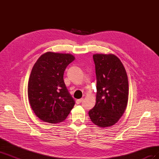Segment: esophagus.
Masks as SVG:
<instances>
[{"label":"esophagus","mask_w":159,"mask_h":159,"mask_svg":"<svg viewBox=\"0 0 159 159\" xmlns=\"http://www.w3.org/2000/svg\"><path fill=\"white\" fill-rule=\"evenodd\" d=\"M83 99H84L83 98L80 99H77V100H76V103H77V104H80L81 102H82Z\"/></svg>","instance_id":"obj_1"}]
</instances>
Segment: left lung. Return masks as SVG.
<instances>
[{"label":"left lung","instance_id":"8db88e82","mask_svg":"<svg viewBox=\"0 0 159 159\" xmlns=\"http://www.w3.org/2000/svg\"><path fill=\"white\" fill-rule=\"evenodd\" d=\"M97 79L96 103L89 116L100 127L113 125L126 109L129 96L127 75L123 64L113 54H94Z\"/></svg>","mask_w":159,"mask_h":159}]
</instances>
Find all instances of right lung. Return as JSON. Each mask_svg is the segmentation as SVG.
I'll use <instances>...</instances> for the list:
<instances>
[{
  "label": "right lung",
  "mask_w": 159,
  "mask_h": 159,
  "mask_svg": "<svg viewBox=\"0 0 159 159\" xmlns=\"http://www.w3.org/2000/svg\"><path fill=\"white\" fill-rule=\"evenodd\" d=\"M75 59L69 54L46 52L34 65L28 85L30 106L44 122L57 123L68 117L75 105L64 81V71Z\"/></svg>",
  "instance_id": "obj_1"
}]
</instances>
